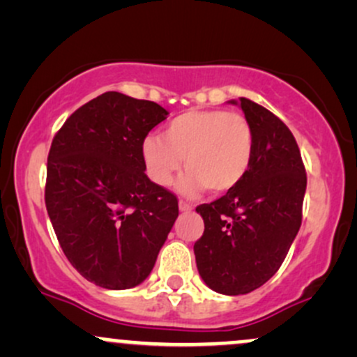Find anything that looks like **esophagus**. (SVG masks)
<instances>
[{"label":"esophagus","instance_id":"esophagus-1","mask_svg":"<svg viewBox=\"0 0 357 357\" xmlns=\"http://www.w3.org/2000/svg\"><path fill=\"white\" fill-rule=\"evenodd\" d=\"M178 206H179V211H183V213H188V211L192 210L191 204L190 203H184V202H179Z\"/></svg>","mask_w":357,"mask_h":357}]
</instances>
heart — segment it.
I'll list each match as a JSON object with an SVG mask.
<instances>
[{"label":"heart","instance_id":"1","mask_svg":"<svg viewBox=\"0 0 357 357\" xmlns=\"http://www.w3.org/2000/svg\"><path fill=\"white\" fill-rule=\"evenodd\" d=\"M255 153L250 122L223 109H192L179 114L161 136L142 141L147 174L159 186L173 181L183 165L188 173L178 190L196 196L204 190L225 195L247 178Z\"/></svg>","mask_w":357,"mask_h":357}]
</instances>
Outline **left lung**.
Wrapping results in <instances>:
<instances>
[{"label": "left lung", "instance_id": "8db88e82", "mask_svg": "<svg viewBox=\"0 0 357 357\" xmlns=\"http://www.w3.org/2000/svg\"><path fill=\"white\" fill-rule=\"evenodd\" d=\"M238 105L255 137L247 178L196 211L204 221L195 243L196 267L203 282L223 296H240L273 277L285 260L302 223L307 188L301 151L284 122L255 102Z\"/></svg>", "mask_w": 357, "mask_h": 357}]
</instances>
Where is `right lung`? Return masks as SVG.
I'll return each instance as SVG.
<instances>
[{
    "mask_svg": "<svg viewBox=\"0 0 357 357\" xmlns=\"http://www.w3.org/2000/svg\"><path fill=\"white\" fill-rule=\"evenodd\" d=\"M169 116L151 100L105 92L53 137L45 204L65 257L110 290L146 280L178 218L173 192L151 181L142 141Z\"/></svg>",
    "mask_w": 357,
    "mask_h": 357,
    "instance_id": "1",
    "label": "right lung"
}]
</instances>
